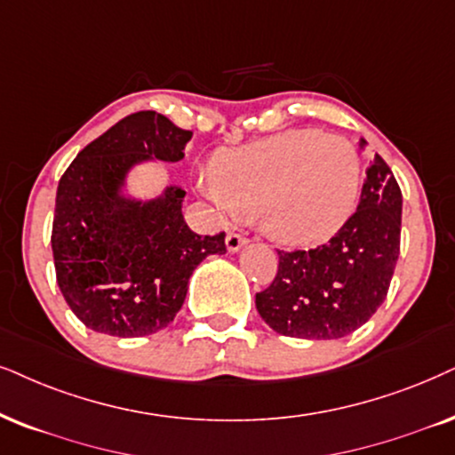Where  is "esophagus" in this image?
Returning a JSON list of instances; mask_svg holds the SVG:
<instances>
[{
    "instance_id": "obj_1",
    "label": "esophagus",
    "mask_w": 455,
    "mask_h": 455,
    "mask_svg": "<svg viewBox=\"0 0 455 455\" xmlns=\"http://www.w3.org/2000/svg\"><path fill=\"white\" fill-rule=\"evenodd\" d=\"M224 243H227V250L231 251V254H235V251H239L241 247L247 243V239L241 237V235H237V233H228L227 235V241H224Z\"/></svg>"
}]
</instances>
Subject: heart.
<instances>
[{
    "label": "heart",
    "instance_id": "b5f03b06",
    "mask_svg": "<svg viewBox=\"0 0 455 455\" xmlns=\"http://www.w3.org/2000/svg\"><path fill=\"white\" fill-rule=\"evenodd\" d=\"M197 187L220 214L260 216L279 243L315 245L353 216L361 161L347 138L287 130L220 153Z\"/></svg>",
    "mask_w": 455,
    "mask_h": 455
}]
</instances>
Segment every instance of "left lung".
I'll use <instances>...</instances> for the list:
<instances>
[{"mask_svg":"<svg viewBox=\"0 0 455 455\" xmlns=\"http://www.w3.org/2000/svg\"><path fill=\"white\" fill-rule=\"evenodd\" d=\"M359 153L367 140L359 138ZM403 197L393 172L373 155L361 201L330 243L279 251L277 277L256 308L281 336L336 340L367 323L387 298L401 245Z\"/></svg>","mask_w":455,"mask_h":455,"instance_id":"obj_1","label":"left lung"}]
</instances>
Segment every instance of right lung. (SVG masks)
<instances>
[{
  "label": "right lung",
  "mask_w": 455,
  "mask_h": 455,
  "mask_svg": "<svg viewBox=\"0 0 455 455\" xmlns=\"http://www.w3.org/2000/svg\"><path fill=\"white\" fill-rule=\"evenodd\" d=\"M193 132L157 111L124 117L77 153L56 191L52 251L56 281L90 330L140 338L168 327L187 298L193 270L224 254V233L201 237L182 216V187L155 197L128 193L140 165L185 157Z\"/></svg>",
  "instance_id": "1"
}]
</instances>
